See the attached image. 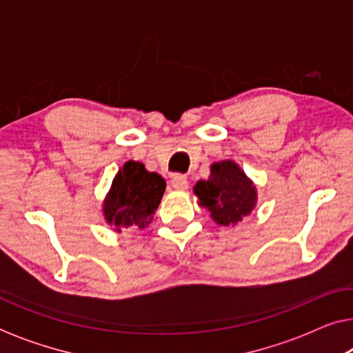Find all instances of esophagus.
I'll return each mask as SVG.
<instances>
[{
	"label": "esophagus",
	"mask_w": 353,
	"mask_h": 353,
	"mask_svg": "<svg viewBox=\"0 0 353 353\" xmlns=\"http://www.w3.org/2000/svg\"><path fill=\"white\" fill-rule=\"evenodd\" d=\"M172 186L175 188V190H188V178L185 175H173Z\"/></svg>",
	"instance_id": "obj_1"
}]
</instances>
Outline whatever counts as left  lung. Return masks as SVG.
<instances>
[{"mask_svg": "<svg viewBox=\"0 0 353 353\" xmlns=\"http://www.w3.org/2000/svg\"><path fill=\"white\" fill-rule=\"evenodd\" d=\"M197 204L210 212L216 225L234 226L250 215L257 204V188L234 161L214 162L207 180L192 188Z\"/></svg>", "mask_w": 353, "mask_h": 353, "instance_id": "left-lung-1", "label": "left lung"}]
</instances>
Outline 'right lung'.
Returning a JSON list of instances; mask_svg holds the SVG:
<instances>
[{"label": "right lung", "mask_w": 353, "mask_h": 353, "mask_svg": "<svg viewBox=\"0 0 353 353\" xmlns=\"http://www.w3.org/2000/svg\"><path fill=\"white\" fill-rule=\"evenodd\" d=\"M165 186V180L156 172H148L144 163L125 162L104 197L105 223L117 233L123 228L144 230L154 219Z\"/></svg>", "instance_id": "right-lung-1"}]
</instances>
